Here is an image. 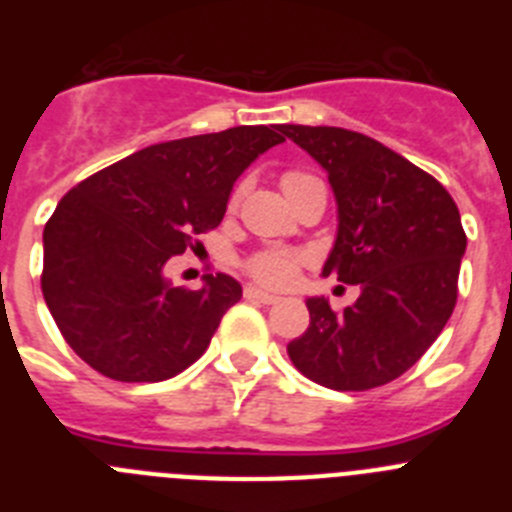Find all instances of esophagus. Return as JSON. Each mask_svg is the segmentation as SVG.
<instances>
[{"label":"esophagus","instance_id":"34e87169","mask_svg":"<svg viewBox=\"0 0 512 512\" xmlns=\"http://www.w3.org/2000/svg\"><path fill=\"white\" fill-rule=\"evenodd\" d=\"M243 295H246V300L261 302V305H277V302H279L277 295L261 292V289H256V287H246V292H243Z\"/></svg>","mask_w":512,"mask_h":512}]
</instances>
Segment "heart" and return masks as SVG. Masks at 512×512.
I'll use <instances>...</instances> for the list:
<instances>
[{
    "mask_svg": "<svg viewBox=\"0 0 512 512\" xmlns=\"http://www.w3.org/2000/svg\"><path fill=\"white\" fill-rule=\"evenodd\" d=\"M305 179H312V174L292 169L282 176V187H295ZM238 200H241V189H235L233 197H230V205H238ZM302 264H305V253L284 251V248H264V251L251 253L243 261V269H246L248 277L256 279L259 284H266V287H289L297 279V271H300Z\"/></svg>",
    "mask_w": 512,
    "mask_h": 512,
    "instance_id": "1",
    "label": "heart"
}]
</instances>
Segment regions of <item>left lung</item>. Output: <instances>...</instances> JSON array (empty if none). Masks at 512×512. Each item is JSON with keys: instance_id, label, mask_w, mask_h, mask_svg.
Instances as JSON below:
<instances>
[{"instance_id": "1", "label": "left lung", "mask_w": 512, "mask_h": 512, "mask_svg": "<svg viewBox=\"0 0 512 512\" xmlns=\"http://www.w3.org/2000/svg\"><path fill=\"white\" fill-rule=\"evenodd\" d=\"M325 171L338 202V238L323 274L359 284L351 307L307 300L310 325L287 346L312 382L364 392L405 374L441 336L467 251L459 207L428 171L369 135L282 125Z\"/></svg>"}]
</instances>
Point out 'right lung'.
Listing matches in <instances>:
<instances>
[{
	"mask_svg": "<svg viewBox=\"0 0 512 512\" xmlns=\"http://www.w3.org/2000/svg\"><path fill=\"white\" fill-rule=\"evenodd\" d=\"M282 125H238L148 146L76 184L43 230V287L63 341L115 382H161L200 359L241 300L228 274L171 287V256L215 230L253 158Z\"/></svg>",
	"mask_w": 512,
	"mask_h": 512,
	"instance_id": "add662e5",
	"label": "right lung"
}]
</instances>
